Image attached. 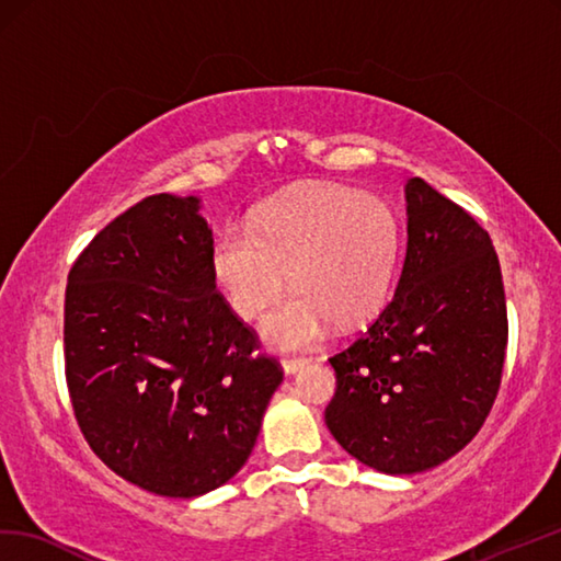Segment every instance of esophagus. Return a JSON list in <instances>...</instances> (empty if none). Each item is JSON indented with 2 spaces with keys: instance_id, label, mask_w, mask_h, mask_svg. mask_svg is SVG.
I'll return each instance as SVG.
<instances>
[{
  "instance_id": "1",
  "label": "esophagus",
  "mask_w": 561,
  "mask_h": 561,
  "mask_svg": "<svg viewBox=\"0 0 561 561\" xmlns=\"http://www.w3.org/2000/svg\"><path fill=\"white\" fill-rule=\"evenodd\" d=\"M306 363H308L306 358H286V360H282V368H284L286 375H296L298 370L306 366Z\"/></svg>"
}]
</instances>
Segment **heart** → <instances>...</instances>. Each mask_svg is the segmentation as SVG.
Here are the masks:
<instances>
[{
  "label": "heart",
  "mask_w": 561,
  "mask_h": 561,
  "mask_svg": "<svg viewBox=\"0 0 561 561\" xmlns=\"http://www.w3.org/2000/svg\"><path fill=\"white\" fill-rule=\"evenodd\" d=\"M401 253L397 213L375 195L312 186L267 205L251 225L231 221L213 251L229 306L255 318L286 289H296L263 318L265 342L308 348L334 322L358 328L392 294Z\"/></svg>",
  "instance_id": "heart-1"
}]
</instances>
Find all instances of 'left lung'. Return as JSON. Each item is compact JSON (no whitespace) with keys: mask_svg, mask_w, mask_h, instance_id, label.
<instances>
[{"mask_svg":"<svg viewBox=\"0 0 561 561\" xmlns=\"http://www.w3.org/2000/svg\"><path fill=\"white\" fill-rule=\"evenodd\" d=\"M407 257L394 298L368 332L330 358L332 437L387 476L451 459L483 427L497 397L506 304L497 253L463 207L413 176Z\"/></svg>","mask_w":561,"mask_h":561,"instance_id":"left-lung-1","label":"left lung"}]
</instances>
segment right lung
<instances>
[{"label":"right lung","mask_w":561,"mask_h":561,"mask_svg":"<svg viewBox=\"0 0 561 561\" xmlns=\"http://www.w3.org/2000/svg\"><path fill=\"white\" fill-rule=\"evenodd\" d=\"M201 198L150 195L110 221L69 272L64 358L76 421L116 476L198 497L255 447L277 360L217 294Z\"/></svg>","instance_id":"right-lung-1"}]
</instances>
